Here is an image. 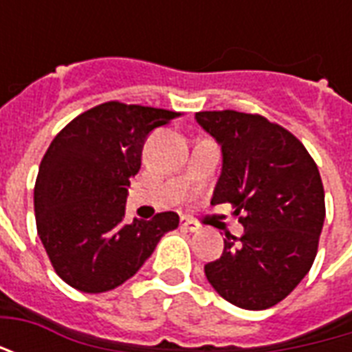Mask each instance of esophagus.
Wrapping results in <instances>:
<instances>
[{"label": "esophagus", "instance_id": "esophagus-1", "mask_svg": "<svg viewBox=\"0 0 352 352\" xmlns=\"http://www.w3.org/2000/svg\"><path fill=\"white\" fill-rule=\"evenodd\" d=\"M181 228L186 230V232H198L199 226L192 221L190 217H181Z\"/></svg>", "mask_w": 352, "mask_h": 352}]
</instances>
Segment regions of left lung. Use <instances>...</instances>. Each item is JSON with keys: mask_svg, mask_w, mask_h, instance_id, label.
Here are the masks:
<instances>
[{"mask_svg": "<svg viewBox=\"0 0 352 352\" xmlns=\"http://www.w3.org/2000/svg\"><path fill=\"white\" fill-rule=\"evenodd\" d=\"M196 122L219 143L221 177L211 204H232L243 236H226L206 264L211 287L243 309H267L307 275L324 224V188L305 146L260 115L204 111Z\"/></svg>", "mask_w": 352, "mask_h": 352, "instance_id": "obj_1", "label": "left lung"}]
</instances>
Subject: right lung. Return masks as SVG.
<instances>
[{
  "label": "right lung",
  "mask_w": 352,
  "mask_h": 352,
  "mask_svg": "<svg viewBox=\"0 0 352 352\" xmlns=\"http://www.w3.org/2000/svg\"><path fill=\"white\" fill-rule=\"evenodd\" d=\"M179 113L101 103L65 126L50 143L35 181L37 234L69 287L98 294L120 287L153 254L179 214L124 222L131 177L146 138Z\"/></svg>",
  "instance_id": "1"
}]
</instances>
